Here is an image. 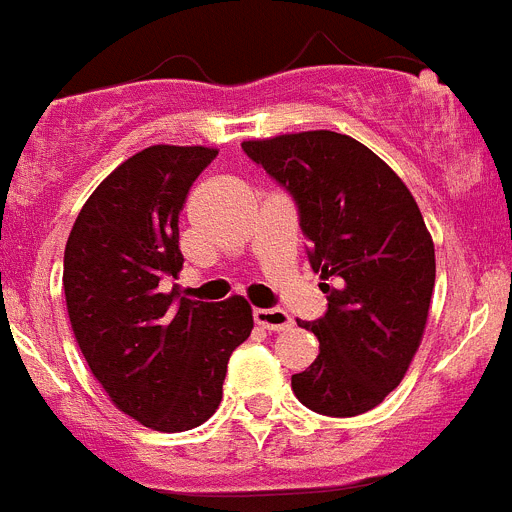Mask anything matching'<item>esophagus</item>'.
<instances>
[{
    "mask_svg": "<svg viewBox=\"0 0 512 512\" xmlns=\"http://www.w3.org/2000/svg\"><path fill=\"white\" fill-rule=\"evenodd\" d=\"M253 320L264 330H284L292 325V318L284 310H279V307H269V310L266 307H256L253 310Z\"/></svg>",
    "mask_w": 512,
    "mask_h": 512,
    "instance_id": "obj_1",
    "label": "esophagus"
}]
</instances>
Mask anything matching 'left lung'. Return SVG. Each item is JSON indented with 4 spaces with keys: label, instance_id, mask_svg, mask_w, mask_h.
<instances>
[{
    "label": "left lung",
    "instance_id": "1",
    "mask_svg": "<svg viewBox=\"0 0 512 512\" xmlns=\"http://www.w3.org/2000/svg\"><path fill=\"white\" fill-rule=\"evenodd\" d=\"M243 151L292 194L328 295L323 318L297 320L320 354L292 374V392L333 418L377 408L418 351L436 284L418 202L377 153L333 130L243 140Z\"/></svg>",
    "mask_w": 512,
    "mask_h": 512
}]
</instances>
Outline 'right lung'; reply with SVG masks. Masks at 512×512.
I'll return each mask as SVG.
<instances>
[{
    "label": "right lung",
    "instance_id": "obj_1",
    "mask_svg": "<svg viewBox=\"0 0 512 512\" xmlns=\"http://www.w3.org/2000/svg\"><path fill=\"white\" fill-rule=\"evenodd\" d=\"M215 156L151 146L122 161L81 207L63 253L81 354L117 408L153 431H189L215 413L230 354L253 328L243 297L212 305L158 289L182 271L179 212Z\"/></svg>",
    "mask_w": 512,
    "mask_h": 512
}]
</instances>
